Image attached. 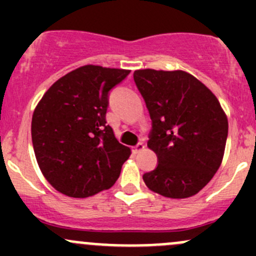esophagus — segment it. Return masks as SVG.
Instances as JSON below:
<instances>
[{"instance_id":"34e87169","label":"esophagus","mask_w":256,"mask_h":256,"mask_svg":"<svg viewBox=\"0 0 256 256\" xmlns=\"http://www.w3.org/2000/svg\"><path fill=\"white\" fill-rule=\"evenodd\" d=\"M144 144L142 142H138V144H136V146L132 147L134 154H138V152L144 151Z\"/></svg>"}]
</instances>
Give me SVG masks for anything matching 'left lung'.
<instances>
[{
    "instance_id": "8db88e82",
    "label": "left lung",
    "mask_w": 256,
    "mask_h": 256,
    "mask_svg": "<svg viewBox=\"0 0 256 256\" xmlns=\"http://www.w3.org/2000/svg\"><path fill=\"white\" fill-rule=\"evenodd\" d=\"M152 120L147 147L158 166L144 174L148 190L167 198L197 194L220 167L228 118L216 95L184 70L134 73Z\"/></svg>"
}]
</instances>
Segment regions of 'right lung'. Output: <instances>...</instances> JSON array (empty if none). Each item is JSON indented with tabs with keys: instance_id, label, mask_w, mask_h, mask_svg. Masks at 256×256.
<instances>
[{
	"instance_id": "1",
	"label": "right lung",
	"mask_w": 256,
	"mask_h": 256,
	"mask_svg": "<svg viewBox=\"0 0 256 256\" xmlns=\"http://www.w3.org/2000/svg\"><path fill=\"white\" fill-rule=\"evenodd\" d=\"M130 70L79 66L44 92L32 116L38 166L58 192L86 198L112 187L131 150L106 125L110 89Z\"/></svg>"
}]
</instances>
